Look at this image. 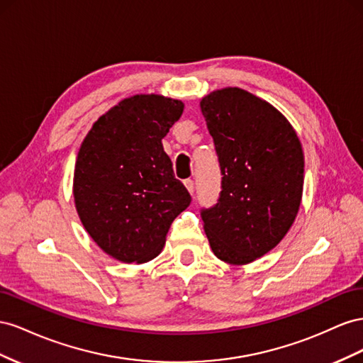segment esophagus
<instances>
[{
  "label": "esophagus",
  "mask_w": 363,
  "mask_h": 363,
  "mask_svg": "<svg viewBox=\"0 0 363 363\" xmlns=\"http://www.w3.org/2000/svg\"><path fill=\"white\" fill-rule=\"evenodd\" d=\"M184 184H185V187H187V190L190 191V194H193L194 193V182H193V179H185Z\"/></svg>",
  "instance_id": "obj_1"
}]
</instances>
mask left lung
Listing matches in <instances>:
<instances>
[{
  "label": "left lung",
  "mask_w": 363,
  "mask_h": 363,
  "mask_svg": "<svg viewBox=\"0 0 363 363\" xmlns=\"http://www.w3.org/2000/svg\"><path fill=\"white\" fill-rule=\"evenodd\" d=\"M222 173L217 203L201 211L214 255L247 264L283 240L299 210L304 155L292 124L271 103L240 88L201 101Z\"/></svg>",
  "instance_id": "1"
}]
</instances>
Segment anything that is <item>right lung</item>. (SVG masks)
Instances as JSON below:
<instances>
[{
	"label": "right lung",
	"instance_id": "add662e5",
	"mask_svg": "<svg viewBox=\"0 0 363 363\" xmlns=\"http://www.w3.org/2000/svg\"><path fill=\"white\" fill-rule=\"evenodd\" d=\"M184 111L181 100L137 94L92 124L77 153L72 194L82 225L123 263H146L172 222L191 202L174 178L162 138Z\"/></svg>",
	"mask_w": 363,
	"mask_h": 363
}]
</instances>
